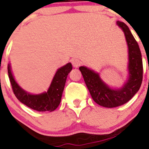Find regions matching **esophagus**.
<instances>
[{
	"label": "esophagus",
	"instance_id": "obj_1",
	"mask_svg": "<svg viewBox=\"0 0 149 149\" xmlns=\"http://www.w3.org/2000/svg\"><path fill=\"white\" fill-rule=\"evenodd\" d=\"M71 63H72V65H73V66L74 67V68H79V67L81 65V61L79 60V59H72Z\"/></svg>",
	"mask_w": 149,
	"mask_h": 149
}]
</instances>
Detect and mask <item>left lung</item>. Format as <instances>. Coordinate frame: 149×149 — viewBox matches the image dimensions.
Here are the masks:
<instances>
[{
	"mask_svg": "<svg viewBox=\"0 0 149 149\" xmlns=\"http://www.w3.org/2000/svg\"><path fill=\"white\" fill-rule=\"evenodd\" d=\"M124 32L129 48V79L123 88L112 90L104 84L98 73L86 67H80L85 84L95 103L104 107L112 108L127 103L137 93L143 81V61L140 48L129 27L123 22L118 21Z\"/></svg>",
	"mask_w": 149,
	"mask_h": 149,
	"instance_id": "obj_1",
	"label": "left lung"
}]
</instances>
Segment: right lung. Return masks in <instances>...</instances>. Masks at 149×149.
Instances as JSON below:
<instances>
[{"label":"right lung","instance_id":"add662e5","mask_svg":"<svg viewBox=\"0 0 149 149\" xmlns=\"http://www.w3.org/2000/svg\"><path fill=\"white\" fill-rule=\"evenodd\" d=\"M72 68L71 63H68L59 68L54 76L48 92L40 95H31L20 88L14 79L9 65H8V74L14 94L20 102L39 112H52L60 104L67 77Z\"/></svg>","mask_w":149,"mask_h":149}]
</instances>
